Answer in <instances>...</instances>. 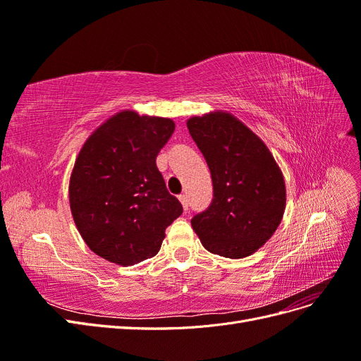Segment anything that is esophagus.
<instances>
[{"label": "esophagus", "mask_w": 361, "mask_h": 361, "mask_svg": "<svg viewBox=\"0 0 361 361\" xmlns=\"http://www.w3.org/2000/svg\"><path fill=\"white\" fill-rule=\"evenodd\" d=\"M179 200H180V203L183 206V209L188 211V197H187V194H180L179 195Z\"/></svg>", "instance_id": "esophagus-1"}]
</instances>
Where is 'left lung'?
Masks as SVG:
<instances>
[{
	"instance_id": "obj_1",
	"label": "left lung",
	"mask_w": 361,
	"mask_h": 361,
	"mask_svg": "<svg viewBox=\"0 0 361 361\" xmlns=\"http://www.w3.org/2000/svg\"><path fill=\"white\" fill-rule=\"evenodd\" d=\"M187 126L214 187L211 204L191 218L194 232L214 255H253L276 232L285 212V180L276 159L232 114L192 117Z\"/></svg>"
}]
</instances>
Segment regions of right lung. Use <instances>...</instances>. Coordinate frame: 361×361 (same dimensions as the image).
Returning <instances> with one entry per match:
<instances>
[{
    "instance_id": "add662e5",
    "label": "right lung",
    "mask_w": 361,
    "mask_h": 361,
    "mask_svg": "<svg viewBox=\"0 0 361 361\" xmlns=\"http://www.w3.org/2000/svg\"><path fill=\"white\" fill-rule=\"evenodd\" d=\"M174 133L170 118L122 111L85 141L71 176L76 227L97 256L129 267L154 257L182 214L157 157Z\"/></svg>"
}]
</instances>
